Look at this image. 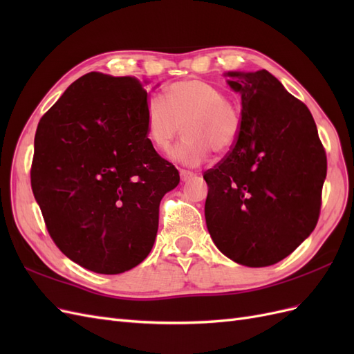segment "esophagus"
<instances>
[{"label": "esophagus", "mask_w": 354, "mask_h": 354, "mask_svg": "<svg viewBox=\"0 0 354 354\" xmlns=\"http://www.w3.org/2000/svg\"><path fill=\"white\" fill-rule=\"evenodd\" d=\"M180 177H181V181H187L195 177V173H192L189 169H180Z\"/></svg>", "instance_id": "obj_1"}]
</instances>
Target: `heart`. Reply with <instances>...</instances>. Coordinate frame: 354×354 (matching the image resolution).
Wrapping results in <instances>:
<instances>
[{"mask_svg":"<svg viewBox=\"0 0 354 354\" xmlns=\"http://www.w3.org/2000/svg\"><path fill=\"white\" fill-rule=\"evenodd\" d=\"M183 124L185 137L169 156L176 162L196 167L205 162L212 149L230 151L241 130V111L224 91L202 80H183L165 90V100L152 95L145 108L149 140L158 151H168Z\"/></svg>","mask_w":354,"mask_h":354,"instance_id":"heart-1","label":"heart"}]
</instances>
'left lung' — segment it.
Listing matches in <instances>:
<instances>
[{
	"mask_svg": "<svg viewBox=\"0 0 354 354\" xmlns=\"http://www.w3.org/2000/svg\"><path fill=\"white\" fill-rule=\"evenodd\" d=\"M227 75L241 94V130L227 155L203 173L207 227L230 260L266 267L315 230L326 153L307 106L270 72Z\"/></svg>",
	"mask_w": 354,
	"mask_h": 354,
	"instance_id": "obj_1",
	"label": "left lung"
}]
</instances>
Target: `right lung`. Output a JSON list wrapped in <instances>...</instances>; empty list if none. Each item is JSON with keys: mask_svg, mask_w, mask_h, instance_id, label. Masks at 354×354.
<instances>
[{"mask_svg": "<svg viewBox=\"0 0 354 354\" xmlns=\"http://www.w3.org/2000/svg\"><path fill=\"white\" fill-rule=\"evenodd\" d=\"M147 91L134 77L84 75L42 115L30 186L53 242L68 259L118 274L151 252L159 203L177 168L147 138Z\"/></svg>", "mask_w": 354, "mask_h": 354, "instance_id": "add662e5", "label": "right lung"}]
</instances>
